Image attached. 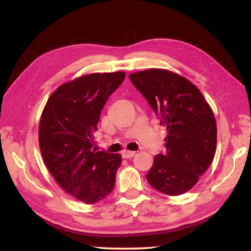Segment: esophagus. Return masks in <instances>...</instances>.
I'll return each mask as SVG.
<instances>
[{
  "label": "esophagus",
  "instance_id": "34e87169",
  "mask_svg": "<svg viewBox=\"0 0 251 251\" xmlns=\"http://www.w3.org/2000/svg\"><path fill=\"white\" fill-rule=\"evenodd\" d=\"M135 154H136L135 151H128V150H125L122 152V155L124 158H130L132 156H135Z\"/></svg>",
  "mask_w": 251,
  "mask_h": 251
}]
</instances>
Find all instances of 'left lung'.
<instances>
[{
	"label": "left lung",
	"mask_w": 251,
	"mask_h": 251,
	"mask_svg": "<svg viewBox=\"0 0 251 251\" xmlns=\"http://www.w3.org/2000/svg\"><path fill=\"white\" fill-rule=\"evenodd\" d=\"M129 78L167 129L166 153L154 156L149 183L164 194H183L214 159L217 125L212 110L200 89L179 74L150 69L131 73Z\"/></svg>",
	"instance_id": "1"
}]
</instances>
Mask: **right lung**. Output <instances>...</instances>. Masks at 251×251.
<instances>
[{
    "label": "right lung",
    "instance_id": "obj_1",
    "mask_svg": "<svg viewBox=\"0 0 251 251\" xmlns=\"http://www.w3.org/2000/svg\"><path fill=\"white\" fill-rule=\"evenodd\" d=\"M124 72L93 73L62 84L51 94L40 121L39 142L47 169L76 200L95 204L108 196L121 154L96 151L94 132Z\"/></svg>",
    "mask_w": 251,
    "mask_h": 251
}]
</instances>
